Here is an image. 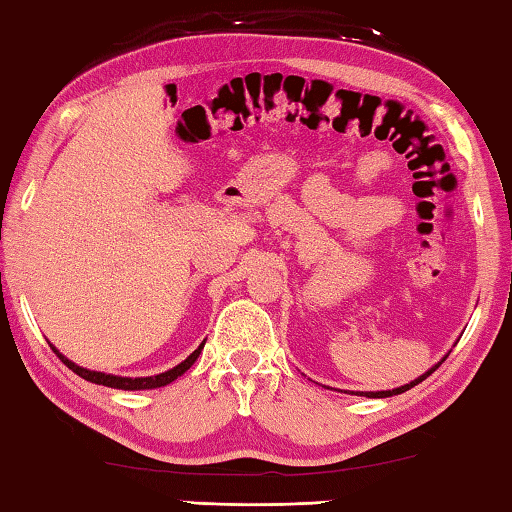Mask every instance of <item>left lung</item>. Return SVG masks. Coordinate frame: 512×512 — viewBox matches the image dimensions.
<instances>
[{
	"label": "left lung",
	"instance_id": "8db88e82",
	"mask_svg": "<svg viewBox=\"0 0 512 512\" xmlns=\"http://www.w3.org/2000/svg\"><path fill=\"white\" fill-rule=\"evenodd\" d=\"M438 366H440V363H436V366H433L431 370H427V372H424V375H420L418 379H413V381H411V384H404V386H400V388H393V391H377V393H372V391H370V393H363V391H357V395H363V397H393V395H400V393H406V391H411V388H413V386H418L422 379H427V377L431 375V372H433V370H436Z\"/></svg>",
	"mask_w": 512,
	"mask_h": 512
}]
</instances>
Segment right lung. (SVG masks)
I'll use <instances>...</instances> for the list:
<instances>
[{"mask_svg":"<svg viewBox=\"0 0 512 512\" xmlns=\"http://www.w3.org/2000/svg\"><path fill=\"white\" fill-rule=\"evenodd\" d=\"M203 345H205V341L198 345V348L192 354H189V357L183 363H178L176 368H171L167 372H160V375H155V377H117V375H106V372H97V370H88V368L76 366L74 361H69L67 357H63V354H60L54 348V345H51V350L56 352V357L63 361L69 370H74L76 375L92 381V384H101V386H108V388H121V391H149V388L167 386V384H171L173 379H178L180 375H185V372L194 366V361L198 359V354H201Z\"/></svg>","mask_w":512,"mask_h":512,"instance_id":"obj_1","label":"right lung"}]
</instances>
